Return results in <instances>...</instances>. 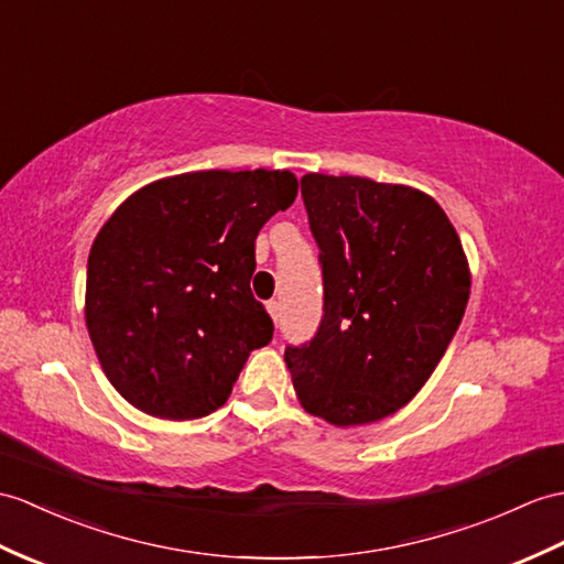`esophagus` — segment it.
I'll return each instance as SVG.
<instances>
[{
  "instance_id": "obj_1",
  "label": "esophagus",
  "mask_w": 564,
  "mask_h": 564,
  "mask_svg": "<svg viewBox=\"0 0 564 564\" xmlns=\"http://www.w3.org/2000/svg\"><path fill=\"white\" fill-rule=\"evenodd\" d=\"M267 310H269V314H271V319L279 324V319H281V303H279V300H269Z\"/></svg>"
}]
</instances>
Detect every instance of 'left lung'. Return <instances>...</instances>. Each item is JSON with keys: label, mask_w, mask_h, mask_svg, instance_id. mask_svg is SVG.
Instances as JSON below:
<instances>
[{"label": "left lung", "mask_w": 564, "mask_h": 564, "mask_svg": "<svg viewBox=\"0 0 564 564\" xmlns=\"http://www.w3.org/2000/svg\"><path fill=\"white\" fill-rule=\"evenodd\" d=\"M324 317L285 365L303 409L336 427L409 403L459 329L470 295L459 235L430 194L356 175L307 173Z\"/></svg>", "instance_id": "obj_1"}]
</instances>
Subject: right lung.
I'll list each match as a JSON object with an SVG mask.
<instances>
[{"mask_svg": "<svg viewBox=\"0 0 564 564\" xmlns=\"http://www.w3.org/2000/svg\"><path fill=\"white\" fill-rule=\"evenodd\" d=\"M297 196L291 170H196L124 199L96 235L86 326L134 409L194 421L228 401L273 322L250 291L261 226Z\"/></svg>", "mask_w": 564, "mask_h": 564, "instance_id": "obj_1", "label": "right lung"}]
</instances>
